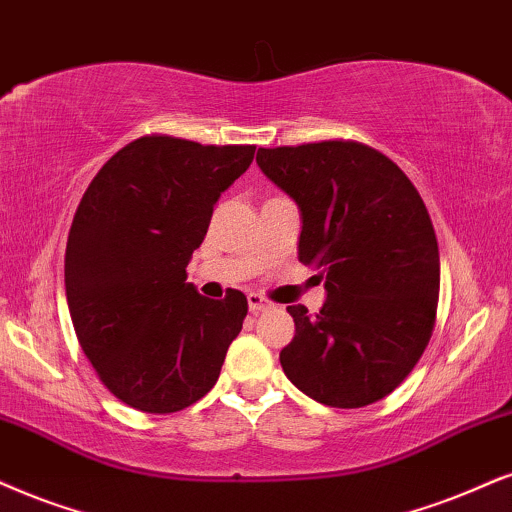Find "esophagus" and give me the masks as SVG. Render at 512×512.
Instances as JSON below:
<instances>
[{"label":"esophagus","mask_w":512,"mask_h":512,"mask_svg":"<svg viewBox=\"0 0 512 512\" xmlns=\"http://www.w3.org/2000/svg\"><path fill=\"white\" fill-rule=\"evenodd\" d=\"M248 307H250L252 314H260V312H264V309L271 307V302L267 300V297H262L260 293H250L248 295Z\"/></svg>","instance_id":"1"}]
</instances>
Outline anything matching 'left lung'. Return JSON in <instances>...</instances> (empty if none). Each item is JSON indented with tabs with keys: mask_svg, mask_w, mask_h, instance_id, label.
Masks as SVG:
<instances>
[{
	"mask_svg": "<svg viewBox=\"0 0 512 512\" xmlns=\"http://www.w3.org/2000/svg\"><path fill=\"white\" fill-rule=\"evenodd\" d=\"M257 165L302 215L297 257L319 269V314L290 304L281 349L297 390L335 409L383 399L418 364L437 316L439 248L411 179L357 141L260 148Z\"/></svg>",
	"mask_w": 512,
	"mask_h": 512,
	"instance_id": "1",
	"label": "left lung"
}]
</instances>
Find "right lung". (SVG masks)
Instances as JSON below:
<instances>
[{"label":"right lung","mask_w":512,"mask_h":512,"mask_svg":"<svg viewBox=\"0 0 512 512\" xmlns=\"http://www.w3.org/2000/svg\"><path fill=\"white\" fill-rule=\"evenodd\" d=\"M255 146L141 137L101 167L66 245V295L82 352L101 383L144 413L196 404L217 383L248 300H210L186 283L219 196Z\"/></svg>","instance_id":"1"}]
</instances>
